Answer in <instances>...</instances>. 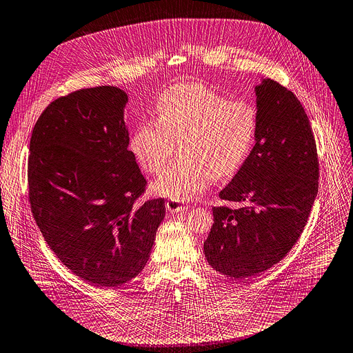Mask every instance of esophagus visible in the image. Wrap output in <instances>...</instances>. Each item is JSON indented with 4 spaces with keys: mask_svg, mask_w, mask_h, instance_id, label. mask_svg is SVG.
<instances>
[{
    "mask_svg": "<svg viewBox=\"0 0 353 353\" xmlns=\"http://www.w3.org/2000/svg\"><path fill=\"white\" fill-rule=\"evenodd\" d=\"M166 208L169 212L173 214V212H181V211L187 210V205H184L176 200H169V201H166Z\"/></svg>",
    "mask_w": 353,
    "mask_h": 353,
    "instance_id": "obj_1",
    "label": "esophagus"
}]
</instances>
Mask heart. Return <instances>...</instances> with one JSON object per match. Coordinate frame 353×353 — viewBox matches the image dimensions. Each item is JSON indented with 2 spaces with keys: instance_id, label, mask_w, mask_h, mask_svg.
I'll return each instance as SVG.
<instances>
[{
  "instance_id": "obj_1",
  "label": "heart",
  "mask_w": 353,
  "mask_h": 353,
  "mask_svg": "<svg viewBox=\"0 0 353 353\" xmlns=\"http://www.w3.org/2000/svg\"><path fill=\"white\" fill-rule=\"evenodd\" d=\"M157 119L142 121L130 142L139 166L162 172L179 146V157L154 183L159 194L176 201L197 197L212 177L232 176L246 159L256 134V114L204 85H174L156 105Z\"/></svg>"
}]
</instances>
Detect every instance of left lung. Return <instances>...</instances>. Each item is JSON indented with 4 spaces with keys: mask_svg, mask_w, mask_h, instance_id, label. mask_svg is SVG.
Here are the masks:
<instances>
[{
    "mask_svg": "<svg viewBox=\"0 0 353 353\" xmlns=\"http://www.w3.org/2000/svg\"><path fill=\"white\" fill-rule=\"evenodd\" d=\"M254 146L214 207L204 242L207 262L234 279L254 277L296 245L318 193V156L296 95L272 79L254 87Z\"/></svg>",
    "mask_w": 353,
    "mask_h": 353,
    "instance_id": "8db88e82",
    "label": "left lung"
}]
</instances>
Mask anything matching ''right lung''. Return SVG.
<instances>
[{
	"label": "right lung",
	"instance_id": "1",
	"mask_svg": "<svg viewBox=\"0 0 353 353\" xmlns=\"http://www.w3.org/2000/svg\"><path fill=\"white\" fill-rule=\"evenodd\" d=\"M128 95L81 88L50 103L32 131L29 203L57 259L95 287L137 277L149 261L165 200L141 201L146 180L130 145Z\"/></svg>",
	"mask_w": 353,
	"mask_h": 353
}]
</instances>
